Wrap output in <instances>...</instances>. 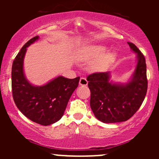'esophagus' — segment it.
Returning a JSON list of instances; mask_svg holds the SVG:
<instances>
[{
    "instance_id": "obj_1",
    "label": "esophagus",
    "mask_w": 159,
    "mask_h": 159,
    "mask_svg": "<svg viewBox=\"0 0 159 159\" xmlns=\"http://www.w3.org/2000/svg\"><path fill=\"white\" fill-rule=\"evenodd\" d=\"M88 84V81L85 78H81L79 81V84L81 86H87Z\"/></svg>"
}]
</instances>
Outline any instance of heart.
<instances>
[{
	"label": "heart",
	"instance_id": "1",
	"mask_svg": "<svg viewBox=\"0 0 159 159\" xmlns=\"http://www.w3.org/2000/svg\"><path fill=\"white\" fill-rule=\"evenodd\" d=\"M107 48L102 45H95L89 47L81 54V59L84 61H95L91 64V68L96 71H102L107 69L116 59L114 52H105Z\"/></svg>",
	"mask_w": 159,
	"mask_h": 159
}]
</instances>
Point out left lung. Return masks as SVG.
Here are the masks:
<instances>
[{"instance_id": "1", "label": "left lung", "mask_w": 159, "mask_h": 159, "mask_svg": "<svg viewBox=\"0 0 159 159\" xmlns=\"http://www.w3.org/2000/svg\"><path fill=\"white\" fill-rule=\"evenodd\" d=\"M136 53L137 65L126 83H113L110 72L90 75L87 78L90 90V107L98 120L105 123L126 121L137 112L147 91L145 57L137 46L128 43Z\"/></svg>"}]
</instances>
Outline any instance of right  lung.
<instances>
[{"label": "right lung", "mask_w": 159, "mask_h": 159, "mask_svg": "<svg viewBox=\"0 0 159 159\" xmlns=\"http://www.w3.org/2000/svg\"><path fill=\"white\" fill-rule=\"evenodd\" d=\"M39 38L34 36L25 43L12 63V97L19 110L28 119L49 125L61 119L80 77L69 79L58 76L43 86H34L27 81L24 72V59L27 47Z\"/></svg>", "instance_id": "right-lung-1"}]
</instances>
